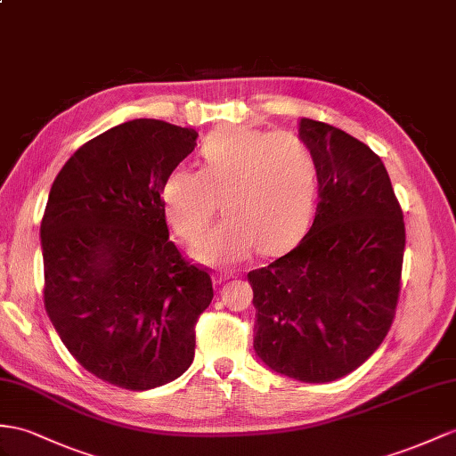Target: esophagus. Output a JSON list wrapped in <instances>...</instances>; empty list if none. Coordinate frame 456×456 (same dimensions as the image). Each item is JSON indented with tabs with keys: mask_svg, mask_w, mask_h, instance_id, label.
<instances>
[{
	"mask_svg": "<svg viewBox=\"0 0 456 456\" xmlns=\"http://www.w3.org/2000/svg\"><path fill=\"white\" fill-rule=\"evenodd\" d=\"M232 273H226V271H220V273H216V282H224V281H228V279H232Z\"/></svg>",
	"mask_w": 456,
	"mask_h": 456,
	"instance_id": "34e87169",
	"label": "esophagus"
}]
</instances>
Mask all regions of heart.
<instances>
[{
  "label": "heart",
  "instance_id": "1",
  "mask_svg": "<svg viewBox=\"0 0 456 456\" xmlns=\"http://www.w3.org/2000/svg\"><path fill=\"white\" fill-rule=\"evenodd\" d=\"M317 162L292 131L224 129L199 149V170L174 168L160 199L170 226L197 243L213 220L218 199L224 220L197 248L207 263L226 265L257 249L279 253L302 234L312 216Z\"/></svg>",
  "mask_w": 456,
  "mask_h": 456
}]
</instances>
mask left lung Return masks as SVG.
<instances>
[{
  "mask_svg": "<svg viewBox=\"0 0 456 456\" xmlns=\"http://www.w3.org/2000/svg\"><path fill=\"white\" fill-rule=\"evenodd\" d=\"M317 162L315 220L297 246L248 274L257 356L304 383L348 375L381 346L396 314L403 208L381 159L346 131L299 121Z\"/></svg>",
  "mask_w": 456,
  "mask_h": 456,
  "instance_id": "obj_1",
  "label": "left lung"
}]
</instances>
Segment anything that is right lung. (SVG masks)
Returning <instances> with one entry per match:
<instances>
[{
    "instance_id": "add662e5",
    "label": "right lung",
    "mask_w": 456,
    "mask_h": 456,
    "mask_svg": "<svg viewBox=\"0 0 456 456\" xmlns=\"http://www.w3.org/2000/svg\"><path fill=\"white\" fill-rule=\"evenodd\" d=\"M197 131L133 119L85 142L52 183L40 238L44 307L65 348L110 385L149 391L195 356L213 299L205 266L168 238L160 187Z\"/></svg>"
}]
</instances>
